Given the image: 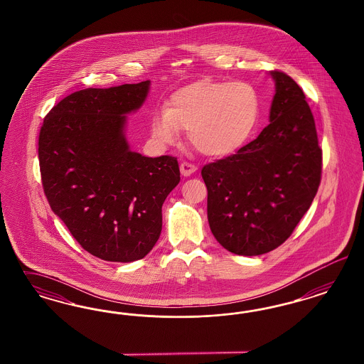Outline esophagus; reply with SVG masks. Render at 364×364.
<instances>
[{
  "mask_svg": "<svg viewBox=\"0 0 364 364\" xmlns=\"http://www.w3.org/2000/svg\"><path fill=\"white\" fill-rule=\"evenodd\" d=\"M180 171H181L183 176H191L192 173H195L198 171V166L189 163V161H183L180 164Z\"/></svg>",
  "mask_w": 364,
  "mask_h": 364,
  "instance_id": "esophagus-1",
  "label": "esophagus"
}]
</instances>
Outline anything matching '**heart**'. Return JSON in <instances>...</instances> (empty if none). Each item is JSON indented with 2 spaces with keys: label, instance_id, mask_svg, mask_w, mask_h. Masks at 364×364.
Masks as SVG:
<instances>
[{
  "label": "heart",
  "instance_id": "1",
  "mask_svg": "<svg viewBox=\"0 0 364 364\" xmlns=\"http://www.w3.org/2000/svg\"><path fill=\"white\" fill-rule=\"evenodd\" d=\"M262 112L257 89L244 81L201 80L175 92L151 120L154 140L175 143L178 129L200 154L223 157L252 136Z\"/></svg>",
  "mask_w": 364,
  "mask_h": 364
}]
</instances>
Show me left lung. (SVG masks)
<instances>
[{"label": "left lung", "instance_id": "obj_1", "mask_svg": "<svg viewBox=\"0 0 364 364\" xmlns=\"http://www.w3.org/2000/svg\"><path fill=\"white\" fill-rule=\"evenodd\" d=\"M269 125L235 154L203 166L210 231L232 254L256 256L286 242L321 178V148L306 95L272 70Z\"/></svg>", "mask_w": 364, "mask_h": 364}]
</instances>
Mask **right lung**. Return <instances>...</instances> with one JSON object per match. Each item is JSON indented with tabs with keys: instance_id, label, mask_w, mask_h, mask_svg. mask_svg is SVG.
<instances>
[{
	"instance_id": "1",
	"label": "right lung",
	"mask_w": 364,
	"mask_h": 364,
	"mask_svg": "<svg viewBox=\"0 0 364 364\" xmlns=\"http://www.w3.org/2000/svg\"><path fill=\"white\" fill-rule=\"evenodd\" d=\"M151 81L88 88L45 116L38 160L45 196L89 254L129 263L149 254L163 225L161 207L180 181L176 157L132 152L124 127Z\"/></svg>"
}]
</instances>
